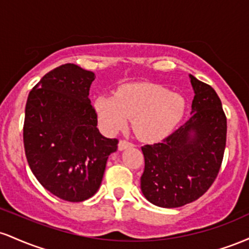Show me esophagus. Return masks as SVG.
Instances as JSON below:
<instances>
[{
    "instance_id": "obj_1",
    "label": "esophagus",
    "mask_w": 249,
    "mask_h": 249,
    "mask_svg": "<svg viewBox=\"0 0 249 249\" xmlns=\"http://www.w3.org/2000/svg\"><path fill=\"white\" fill-rule=\"evenodd\" d=\"M132 146H133L132 142H130L127 141H121L118 142V150L119 151H123V150H125V148L132 147Z\"/></svg>"
}]
</instances>
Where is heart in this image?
<instances>
[{
  "mask_svg": "<svg viewBox=\"0 0 249 249\" xmlns=\"http://www.w3.org/2000/svg\"><path fill=\"white\" fill-rule=\"evenodd\" d=\"M92 105L105 132L117 133L131 119L134 134L142 142L166 138L186 111L184 97L153 83L125 84L117 90L115 97L98 96Z\"/></svg>",
  "mask_w": 249,
  "mask_h": 249,
  "instance_id": "b5f03b06",
  "label": "heart"
}]
</instances>
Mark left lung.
Returning <instances> with one entry per match:
<instances>
[{"label":"left lung","instance_id":"8db88e82","mask_svg":"<svg viewBox=\"0 0 249 249\" xmlns=\"http://www.w3.org/2000/svg\"><path fill=\"white\" fill-rule=\"evenodd\" d=\"M192 116L161 142L142 147L144 196L164 208L199 199L218 176L226 147L227 119L214 89L190 75Z\"/></svg>","mask_w":249,"mask_h":249}]
</instances>
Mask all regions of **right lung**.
Instances as JSON below:
<instances>
[{
  "label": "right lung",
  "instance_id": "add662e5",
  "mask_svg": "<svg viewBox=\"0 0 249 249\" xmlns=\"http://www.w3.org/2000/svg\"><path fill=\"white\" fill-rule=\"evenodd\" d=\"M96 76L63 64L42 77L28 96L23 142L31 172L39 184L65 201H84L98 191L117 139L97 128L89 99Z\"/></svg>",
  "mask_w": 249,
  "mask_h": 249
}]
</instances>
